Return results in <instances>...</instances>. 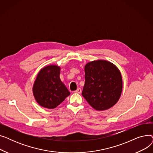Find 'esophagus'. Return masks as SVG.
<instances>
[{
    "label": "esophagus",
    "instance_id": "34e87169",
    "mask_svg": "<svg viewBox=\"0 0 153 153\" xmlns=\"http://www.w3.org/2000/svg\"><path fill=\"white\" fill-rule=\"evenodd\" d=\"M81 92H82V91H81V88H78V89H77L76 91H74V92H75V93H78V94L81 93Z\"/></svg>",
    "mask_w": 153,
    "mask_h": 153
}]
</instances>
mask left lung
Segmentation results:
<instances>
[{
	"mask_svg": "<svg viewBox=\"0 0 153 153\" xmlns=\"http://www.w3.org/2000/svg\"><path fill=\"white\" fill-rule=\"evenodd\" d=\"M85 84L82 95L95 110L103 111L117 103L123 89L121 72L112 62L95 60L84 67Z\"/></svg>",
	"mask_w": 153,
	"mask_h": 153,
	"instance_id": "left-lung-1",
	"label": "left lung"
}]
</instances>
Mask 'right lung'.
<instances>
[{
	"instance_id": "add662e5",
	"label": "right lung",
	"mask_w": 153,
	"mask_h": 153,
	"mask_svg": "<svg viewBox=\"0 0 153 153\" xmlns=\"http://www.w3.org/2000/svg\"><path fill=\"white\" fill-rule=\"evenodd\" d=\"M61 68L54 64L46 66L39 71L33 86L35 99L40 106L55 108L70 95L59 77Z\"/></svg>"
}]
</instances>
